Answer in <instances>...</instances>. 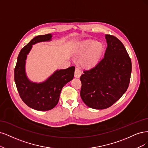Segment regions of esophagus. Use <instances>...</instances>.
<instances>
[{
    "mask_svg": "<svg viewBox=\"0 0 148 148\" xmlns=\"http://www.w3.org/2000/svg\"><path fill=\"white\" fill-rule=\"evenodd\" d=\"M74 75H75V77L77 78L80 77V76L81 75V71L79 68H75V72H74Z\"/></svg>",
    "mask_w": 148,
    "mask_h": 148,
    "instance_id": "obj_1",
    "label": "esophagus"
}]
</instances>
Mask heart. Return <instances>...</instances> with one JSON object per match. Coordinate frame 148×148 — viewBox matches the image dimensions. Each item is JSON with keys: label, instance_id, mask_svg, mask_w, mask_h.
I'll list each match as a JSON object with an SVG mask.
<instances>
[{"label": "heart", "instance_id": "b5f03b06", "mask_svg": "<svg viewBox=\"0 0 148 148\" xmlns=\"http://www.w3.org/2000/svg\"><path fill=\"white\" fill-rule=\"evenodd\" d=\"M104 50L102 42L93 40H85L81 44L77 50L81 57L79 64L84 68H92L96 66L100 61Z\"/></svg>", "mask_w": 148, "mask_h": 148}]
</instances>
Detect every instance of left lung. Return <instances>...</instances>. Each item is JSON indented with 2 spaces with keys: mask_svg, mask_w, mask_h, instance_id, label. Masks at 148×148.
<instances>
[{
  "mask_svg": "<svg viewBox=\"0 0 148 148\" xmlns=\"http://www.w3.org/2000/svg\"><path fill=\"white\" fill-rule=\"evenodd\" d=\"M104 58L80 76V97L88 107L104 109L111 106L125 93L132 73V62L124 45L117 37L106 34Z\"/></svg>",
  "mask_w": 148,
  "mask_h": 148,
  "instance_id": "left-lung-1",
  "label": "left lung"
}]
</instances>
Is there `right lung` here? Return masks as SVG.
I'll return each instance as SVG.
<instances>
[{
    "mask_svg": "<svg viewBox=\"0 0 148 148\" xmlns=\"http://www.w3.org/2000/svg\"><path fill=\"white\" fill-rule=\"evenodd\" d=\"M52 35L37 36L24 47L18 55L14 71L15 82L19 95L27 106L37 111H49L58 103L62 88L73 80L74 66L65 69L56 70L44 82H33L27 78L25 64L27 55L29 54L32 45L38 42L50 41Z\"/></svg>",
    "mask_w": 148,
    "mask_h": 148,
    "instance_id": "add662e5",
    "label": "right lung"
}]
</instances>
